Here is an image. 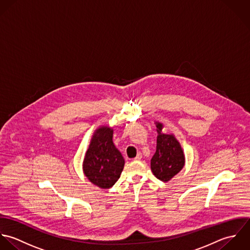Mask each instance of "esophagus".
I'll list each match as a JSON object with an SVG mask.
<instances>
[{
  "label": "esophagus",
  "mask_w": 250,
  "mask_h": 250,
  "mask_svg": "<svg viewBox=\"0 0 250 250\" xmlns=\"http://www.w3.org/2000/svg\"><path fill=\"white\" fill-rule=\"evenodd\" d=\"M141 158H142V153H138L136 156H135V158H134V160H141Z\"/></svg>",
  "instance_id": "34e87169"
}]
</instances>
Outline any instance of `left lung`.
Instances as JSON below:
<instances>
[{
    "label": "left lung",
    "instance_id": "left-lung-1",
    "mask_svg": "<svg viewBox=\"0 0 250 250\" xmlns=\"http://www.w3.org/2000/svg\"><path fill=\"white\" fill-rule=\"evenodd\" d=\"M156 150L150 160V170L158 180L169 182L185 166L186 157L180 142L174 134H166L163 124L155 122Z\"/></svg>",
    "mask_w": 250,
    "mask_h": 250
}]
</instances>
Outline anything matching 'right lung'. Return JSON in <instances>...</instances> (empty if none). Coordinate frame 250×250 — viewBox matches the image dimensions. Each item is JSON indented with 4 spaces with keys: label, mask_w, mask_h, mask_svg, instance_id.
Segmentation results:
<instances>
[{
    "label": "right lung",
    "mask_w": 250,
    "mask_h": 250,
    "mask_svg": "<svg viewBox=\"0 0 250 250\" xmlns=\"http://www.w3.org/2000/svg\"><path fill=\"white\" fill-rule=\"evenodd\" d=\"M113 131L108 125L95 130L82 164L88 180L102 189L115 185L125 166V158L113 142Z\"/></svg>",
    "instance_id": "1"
}]
</instances>
